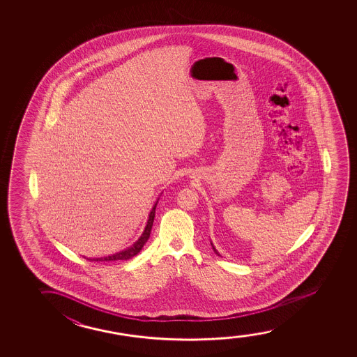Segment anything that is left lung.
I'll return each mask as SVG.
<instances>
[{
  "label": "left lung",
  "mask_w": 357,
  "mask_h": 357,
  "mask_svg": "<svg viewBox=\"0 0 357 357\" xmlns=\"http://www.w3.org/2000/svg\"><path fill=\"white\" fill-rule=\"evenodd\" d=\"M212 248H213V246H212ZM213 250H215V248H213ZM215 254L218 255V252H217V251H215Z\"/></svg>",
  "instance_id": "8db88e82"
}]
</instances>
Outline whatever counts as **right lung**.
<instances>
[{"label": "right lung", "mask_w": 357, "mask_h": 357, "mask_svg": "<svg viewBox=\"0 0 357 357\" xmlns=\"http://www.w3.org/2000/svg\"><path fill=\"white\" fill-rule=\"evenodd\" d=\"M156 205L153 206L151 213L149 215V220H147L146 228L144 230L140 239L137 240L135 244L132 245V248L124 250L122 252H118V254L111 255L107 257H101V259H86L89 261H95V262H112V261H119V259H129L134 257L135 255L140 252V250L142 249V246L146 244L147 240L150 238V233H151L152 225H153V220H155V212H156Z\"/></svg>", "instance_id": "right-lung-1"}]
</instances>
